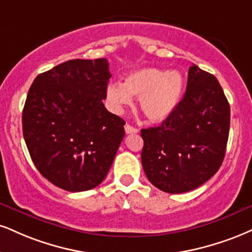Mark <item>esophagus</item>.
<instances>
[{"label": "esophagus", "mask_w": 252, "mask_h": 252, "mask_svg": "<svg viewBox=\"0 0 252 252\" xmlns=\"http://www.w3.org/2000/svg\"><path fill=\"white\" fill-rule=\"evenodd\" d=\"M124 130H126V134H136V132H138V129L134 128V126H130V124H126V126H124Z\"/></svg>", "instance_id": "obj_1"}]
</instances>
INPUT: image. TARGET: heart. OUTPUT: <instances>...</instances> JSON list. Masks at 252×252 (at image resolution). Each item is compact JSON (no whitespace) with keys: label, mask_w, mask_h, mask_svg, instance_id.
Returning a JSON list of instances; mask_svg holds the SVG:
<instances>
[{"label":"heart","mask_w":252,"mask_h":252,"mask_svg":"<svg viewBox=\"0 0 252 252\" xmlns=\"http://www.w3.org/2000/svg\"><path fill=\"white\" fill-rule=\"evenodd\" d=\"M183 77L177 71L147 68L129 74L124 83H110L107 99L115 111L131 104L139 97V108L148 120L160 122L174 113L183 93Z\"/></svg>","instance_id":"1"}]
</instances>
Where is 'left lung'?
<instances>
[{
    "instance_id": "8db88e82",
    "label": "left lung",
    "mask_w": 252,
    "mask_h": 252,
    "mask_svg": "<svg viewBox=\"0 0 252 252\" xmlns=\"http://www.w3.org/2000/svg\"><path fill=\"white\" fill-rule=\"evenodd\" d=\"M230 105L214 75L192 64L182 101L162 124L142 129V165L164 192L196 189L216 174L225 155Z\"/></svg>"
}]
</instances>
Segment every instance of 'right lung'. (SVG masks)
<instances>
[{"mask_svg": "<svg viewBox=\"0 0 252 252\" xmlns=\"http://www.w3.org/2000/svg\"><path fill=\"white\" fill-rule=\"evenodd\" d=\"M109 63L70 60L32 82L22 114L23 137L43 177L66 191L94 189L110 169L126 122L105 109Z\"/></svg>", "mask_w": 252, "mask_h": 252, "instance_id": "obj_1", "label": "right lung"}]
</instances>
